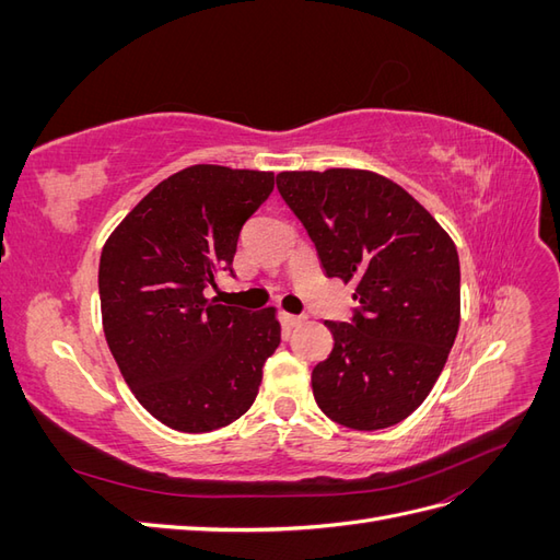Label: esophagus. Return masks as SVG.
<instances>
[{
	"instance_id": "1",
	"label": "esophagus",
	"mask_w": 560,
	"mask_h": 560,
	"mask_svg": "<svg viewBox=\"0 0 560 560\" xmlns=\"http://www.w3.org/2000/svg\"><path fill=\"white\" fill-rule=\"evenodd\" d=\"M282 319H284V325H290V327H299L301 325V322L303 319H306V317H303V315H282Z\"/></svg>"
}]
</instances>
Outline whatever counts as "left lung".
I'll use <instances>...</instances> for the list:
<instances>
[{
	"mask_svg": "<svg viewBox=\"0 0 560 560\" xmlns=\"http://www.w3.org/2000/svg\"><path fill=\"white\" fill-rule=\"evenodd\" d=\"M276 182L327 278L354 282L352 322H325L334 348L313 369L315 401L350 430L393 428L425 401L460 327L451 235L378 173L329 167Z\"/></svg>",
	"mask_w": 560,
	"mask_h": 560,
	"instance_id": "8db88e82",
	"label": "left lung"
}]
</instances>
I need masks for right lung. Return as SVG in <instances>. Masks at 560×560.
<instances>
[{
  "label": "right lung",
  "mask_w": 560,
  "mask_h": 560,
  "mask_svg": "<svg viewBox=\"0 0 560 560\" xmlns=\"http://www.w3.org/2000/svg\"><path fill=\"white\" fill-rule=\"evenodd\" d=\"M273 186V173L184 167L154 186L103 247L107 346L132 395L177 432L238 420L280 346L276 308L252 313L206 296L217 273H233L243 224Z\"/></svg>",
  "instance_id": "add662e5"
}]
</instances>
